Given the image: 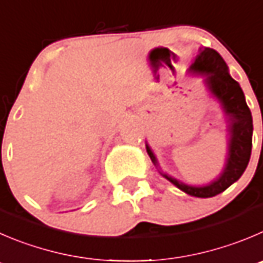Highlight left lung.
<instances>
[{
	"label": "left lung",
	"mask_w": 263,
	"mask_h": 263,
	"mask_svg": "<svg viewBox=\"0 0 263 263\" xmlns=\"http://www.w3.org/2000/svg\"><path fill=\"white\" fill-rule=\"evenodd\" d=\"M191 74L204 77L205 86L216 98L227 119V159L222 173L205 186H191L173 177L161 173L162 177L186 194L195 197H212L229 189L241 177L248 166L252 152L253 120L246 97L240 85L230 76L229 67L221 55L211 47L199 49L194 63L190 67ZM147 154L155 165H159L154 152L146 144Z\"/></svg>",
	"instance_id": "obj_1"
}]
</instances>
